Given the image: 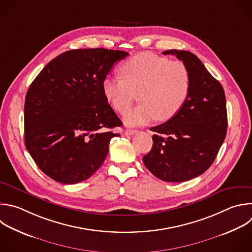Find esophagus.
I'll return each instance as SVG.
<instances>
[{
	"label": "esophagus",
	"mask_w": 252,
	"mask_h": 252,
	"mask_svg": "<svg viewBox=\"0 0 252 252\" xmlns=\"http://www.w3.org/2000/svg\"><path fill=\"white\" fill-rule=\"evenodd\" d=\"M138 132V129H126V134H127V135H132V134H135V133H137Z\"/></svg>",
	"instance_id": "obj_1"
}]
</instances>
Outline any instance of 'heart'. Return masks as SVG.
<instances>
[{"label": "heart", "mask_w": 252, "mask_h": 252, "mask_svg": "<svg viewBox=\"0 0 252 252\" xmlns=\"http://www.w3.org/2000/svg\"><path fill=\"white\" fill-rule=\"evenodd\" d=\"M120 77H107L103 92L119 113H126L138 94L140 105L125 115L129 126L153 120L168 121L186 103L191 89V74L182 61L152 53H139L120 67Z\"/></svg>", "instance_id": "b5f03b06"}]
</instances>
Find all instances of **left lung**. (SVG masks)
Returning <instances> with one entry per match:
<instances>
[{"label": "left lung", "mask_w": 252, "mask_h": 252, "mask_svg": "<svg viewBox=\"0 0 252 252\" xmlns=\"http://www.w3.org/2000/svg\"><path fill=\"white\" fill-rule=\"evenodd\" d=\"M162 53L175 55L188 67L191 89L176 116L150 128L153 145L142 160L158 179L184 182L203 174L218 155L227 129L225 96L195 54L176 49Z\"/></svg>", "instance_id": "8db88e82"}]
</instances>
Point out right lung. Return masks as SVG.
I'll return each instance as SVG.
<instances>
[{
	"label": "right lung",
	"instance_id": "add662e5",
	"mask_svg": "<svg viewBox=\"0 0 252 252\" xmlns=\"http://www.w3.org/2000/svg\"><path fill=\"white\" fill-rule=\"evenodd\" d=\"M126 51L74 49L52 59L36 76L25 102V143L38 168L62 184L91 177L122 126L103 82Z\"/></svg>",
	"mask_w": 252,
	"mask_h": 252
}]
</instances>
